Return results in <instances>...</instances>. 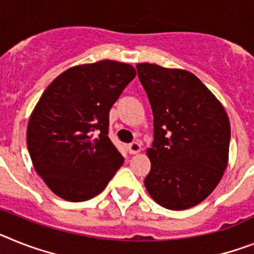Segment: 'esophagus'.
<instances>
[{
  "label": "esophagus",
  "instance_id": "1",
  "mask_svg": "<svg viewBox=\"0 0 254 254\" xmlns=\"http://www.w3.org/2000/svg\"><path fill=\"white\" fill-rule=\"evenodd\" d=\"M140 150H142V146H140V143H138V142H134V143H131L127 146V151H129V153H130V155L139 153Z\"/></svg>",
  "mask_w": 254,
  "mask_h": 254
}]
</instances>
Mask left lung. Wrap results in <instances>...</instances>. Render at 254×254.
Listing matches in <instances>:
<instances>
[{"instance_id":"obj_1","label":"left lung","mask_w":254,"mask_h":254,"mask_svg":"<svg viewBox=\"0 0 254 254\" xmlns=\"http://www.w3.org/2000/svg\"><path fill=\"white\" fill-rule=\"evenodd\" d=\"M137 71L153 114L144 186L164 208L189 209L213 192L227 167L229 116L191 72L150 63H138Z\"/></svg>"}]
</instances>
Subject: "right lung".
<instances>
[{
    "instance_id": "add662e5",
    "label": "right lung",
    "mask_w": 254,
    "mask_h": 254,
    "mask_svg": "<svg viewBox=\"0 0 254 254\" xmlns=\"http://www.w3.org/2000/svg\"><path fill=\"white\" fill-rule=\"evenodd\" d=\"M134 77L133 65L106 59L69 68L44 91L29 117L27 144L55 195L74 203L91 199L123 165L108 138L110 110Z\"/></svg>"
}]
</instances>
